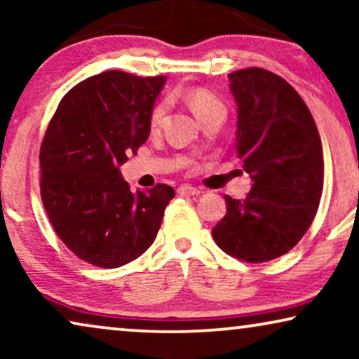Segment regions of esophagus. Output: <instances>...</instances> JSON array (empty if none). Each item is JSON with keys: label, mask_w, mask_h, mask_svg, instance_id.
<instances>
[{"label": "esophagus", "mask_w": 359, "mask_h": 359, "mask_svg": "<svg viewBox=\"0 0 359 359\" xmlns=\"http://www.w3.org/2000/svg\"><path fill=\"white\" fill-rule=\"evenodd\" d=\"M178 193L188 194V196H198V194H201V189L194 188V186H191V184H183L178 188Z\"/></svg>", "instance_id": "esophagus-1"}]
</instances>
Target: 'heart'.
I'll return each mask as SVG.
<instances>
[{"instance_id": "heart-1", "label": "heart", "mask_w": 359, "mask_h": 359, "mask_svg": "<svg viewBox=\"0 0 359 359\" xmlns=\"http://www.w3.org/2000/svg\"><path fill=\"white\" fill-rule=\"evenodd\" d=\"M188 102L189 106L193 107L194 114L198 116L201 121L203 117L208 114H212V112H225V107L222 101L219 100L217 96L212 95V93L208 90H193L188 93ZM168 112V102L161 101L156 104L154 109H151L150 114V127L151 129H158V127L163 124V119Z\"/></svg>"}]
</instances>
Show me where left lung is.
Segmentation results:
<instances>
[{
  "instance_id": "1",
  "label": "left lung",
  "mask_w": 359,
  "mask_h": 359,
  "mask_svg": "<svg viewBox=\"0 0 359 359\" xmlns=\"http://www.w3.org/2000/svg\"><path fill=\"white\" fill-rule=\"evenodd\" d=\"M237 102V156L252 178L243 201L225 196L227 214L212 229L225 253L263 263L287 253L316 217L323 154L313 117L299 93L263 68L229 75Z\"/></svg>"
}]
</instances>
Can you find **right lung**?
I'll use <instances>...</instances> for the list:
<instances>
[{"label":"right lung","mask_w":359,"mask_h":359,"mask_svg":"<svg viewBox=\"0 0 359 359\" xmlns=\"http://www.w3.org/2000/svg\"><path fill=\"white\" fill-rule=\"evenodd\" d=\"M165 76L104 72L63 96L41 147V196L62 242L101 268H119L154 243L175 198L166 184L132 193L121 166L150 134Z\"/></svg>","instance_id":"obj_1"}]
</instances>
